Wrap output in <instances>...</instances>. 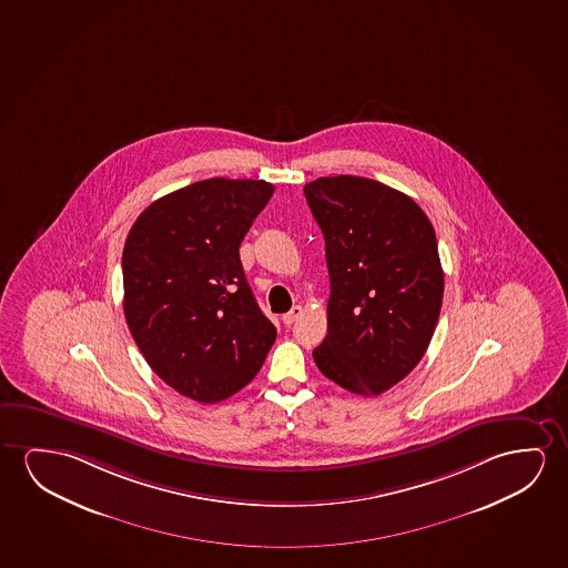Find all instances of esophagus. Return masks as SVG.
<instances>
[{"instance_id": "1", "label": "esophagus", "mask_w": 568, "mask_h": 568, "mask_svg": "<svg viewBox=\"0 0 568 568\" xmlns=\"http://www.w3.org/2000/svg\"><path fill=\"white\" fill-rule=\"evenodd\" d=\"M301 316H303V306L296 305L293 306V308H291L287 314H283V318H281V321H283V324L291 326V324H295V322L298 321Z\"/></svg>"}]
</instances>
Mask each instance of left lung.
Here are the masks:
<instances>
[{"instance_id": "obj_1", "label": "left lung", "mask_w": 568, "mask_h": 568, "mask_svg": "<svg viewBox=\"0 0 568 568\" xmlns=\"http://www.w3.org/2000/svg\"><path fill=\"white\" fill-rule=\"evenodd\" d=\"M305 197L329 273L328 336L314 363L349 393L381 395L434 336L444 298L436 231L408 195L367 178H318Z\"/></svg>"}]
</instances>
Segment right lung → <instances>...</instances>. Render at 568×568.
Masks as SVG:
<instances>
[{"mask_svg":"<svg viewBox=\"0 0 568 568\" xmlns=\"http://www.w3.org/2000/svg\"><path fill=\"white\" fill-rule=\"evenodd\" d=\"M273 190L263 180L191 183L144 209L124 242L132 337L158 377L197 403L246 387L277 336L240 262V244Z\"/></svg>","mask_w":568,"mask_h":568,"instance_id":"add662e5","label":"right lung"}]
</instances>
